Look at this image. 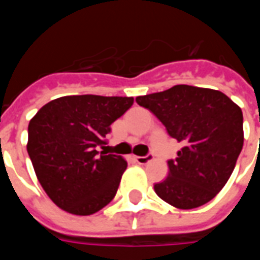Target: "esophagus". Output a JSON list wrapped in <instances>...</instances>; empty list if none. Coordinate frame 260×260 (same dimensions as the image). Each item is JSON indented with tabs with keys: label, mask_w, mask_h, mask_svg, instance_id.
<instances>
[{
	"label": "esophagus",
	"mask_w": 260,
	"mask_h": 260,
	"mask_svg": "<svg viewBox=\"0 0 260 260\" xmlns=\"http://www.w3.org/2000/svg\"><path fill=\"white\" fill-rule=\"evenodd\" d=\"M152 158H153L152 154H147V156H136L135 160H136V163L146 164V163H149V161H150Z\"/></svg>",
	"instance_id": "1"
}]
</instances>
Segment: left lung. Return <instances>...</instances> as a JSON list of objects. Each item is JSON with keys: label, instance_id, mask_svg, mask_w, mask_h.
Returning a JSON list of instances; mask_svg holds the SVG:
<instances>
[{"label": "left lung", "instance_id": "1", "mask_svg": "<svg viewBox=\"0 0 260 260\" xmlns=\"http://www.w3.org/2000/svg\"><path fill=\"white\" fill-rule=\"evenodd\" d=\"M182 147L154 192L177 209H195L223 189L244 145L242 111L224 93L177 85L136 97Z\"/></svg>", "mask_w": 260, "mask_h": 260}]
</instances>
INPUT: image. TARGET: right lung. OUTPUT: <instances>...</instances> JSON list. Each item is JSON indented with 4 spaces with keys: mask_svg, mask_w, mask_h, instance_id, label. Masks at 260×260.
I'll return each instance as SVG.
<instances>
[{
    "mask_svg": "<svg viewBox=\"0 0 260 260\" xmlns=\"http://www.w3.org/2000/svg\"><path fill=\"white\" fill-rule=\"evenodd\" d=\"M132 104L134 97L64 96L30 119L27 153L40 185L59 209L89 216L113 201L126 161L97 149Z\"/></svg>",
    "mask_w": 260,
    "mask_h": 260,
    "instance_id": "obj_1",
    "label": "right lung"
}]
</instances>
